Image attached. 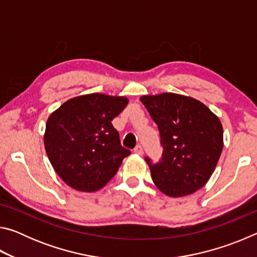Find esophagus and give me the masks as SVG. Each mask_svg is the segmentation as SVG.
Masks as SVG:
<instances>
[{"instance_id":"34e87169","label":"esophagus","mask_w":257,"mask_h":257,"mask_svg":"<svg viewBox=\"0 0 257 257\" xmlns=\"http://www.w3.org/2000/svg\"><path fill=\"white\" fill-rule=\"evenodd\" d=\"M134 152H135V153H136V154H138V155H143V153H144V151H143L142 145H137L136 147H135Z\"/></svg>"}]
</instances>
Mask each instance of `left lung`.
I'll list each match as a JSON object with an SVG mask.
<instances>
[{
  "mask_svg": "<svg viewBox=\"0 0 257 257\" xmlns=\"http://www.w3.org/2000/svg\"><path fill=\"white\" fill-rule=\"evenodd\" d=\"M142 103L158 124L162 159L145 158L156 187L170 197H182L205 186L223 149L219 118L202 102L184 95H145Z\"/></svg>",
  "mask_w": 257,
  "mask_h": 257,
  "instance_id": "left-lung-1",
  "label": "left lung"
}]
</instances>
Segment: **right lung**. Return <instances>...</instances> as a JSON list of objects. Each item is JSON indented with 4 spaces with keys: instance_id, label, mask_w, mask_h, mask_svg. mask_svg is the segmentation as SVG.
Wrapping results in <instances>:
<instances>
[{
    "instance_id": "right-lung-1",
    "label": "right lung",
    "mask_w": 257,
    "mask_h": 257,
    "mask_svg": "<svg viewBox=\"0 0 257 257\" xmlns=\"http://www.w3.org/2000/svg\"><path fill=\"white\" fill-rule=\"evenodd\" d=\"M127 104V97L93 93L69 99L49 116L46 154L71 188L88 193L101 189L130 154L111 122Z\"/></svg>"
}]
</instances>
